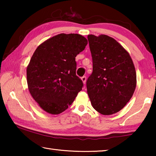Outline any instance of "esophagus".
Segmentation results:
<instances>
[{
  "label": "esophagus",
  "mask_w": 156,
  "mask_h": 156,
  "mask_svg": "<svg viewBox=\"0 0 156 156\" xmlns=\"http://www.w3.org/2000/svg\"><path fill=\"white\" fill-rule=\"evenodd\" d=\"M81 80H83V83L84 84L86 83V80H87V78H86V76H83V77H81Z\"/></svg>",
  "instance_id": "obj_1"
}]
</instances>
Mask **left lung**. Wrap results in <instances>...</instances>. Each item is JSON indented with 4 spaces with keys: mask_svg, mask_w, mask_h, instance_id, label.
Segmentation results:
<instances>
[{
    "mask_svg": "<svg viewBox=\"0 0 156 156\" xmlns=\"http://www.w3.org/2000/svg\"><path fill=\"white\" fill-rule=\"evenodd\" d=\"M93 72L87 80L91 105L98 112L112 115L130 100L136 86V72L129 53L112 37L87 36Z\"/></svg>",
    "mask_w": 156,
    "mask_h": 156,
    "instance_id": "obj_1",
    "label": "left lung"
}]
</instances>
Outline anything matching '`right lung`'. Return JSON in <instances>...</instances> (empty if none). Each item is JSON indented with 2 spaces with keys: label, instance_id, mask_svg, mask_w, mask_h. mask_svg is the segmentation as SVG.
I'll use <instances>...</instances> for the list:
<instances>
[{
  "label": "right lung",
  "instance_id": "1",
  "mask_svg": "<svg viewBox=\"0 0 156 156\" xmlns=\"http://www.w3.org/2000/svg\"><path fill=\"white\" fill-rule=\"evenodd\" d=\"M87 40L77 34H60L40 44L27 68L28 88L42 109L59 114L72 104L83 83L76 76V57Z\"/></svg>",
  "mask_w": 156,
  "mask_h": 156
}]
</instances>
